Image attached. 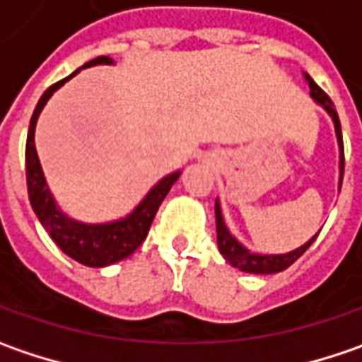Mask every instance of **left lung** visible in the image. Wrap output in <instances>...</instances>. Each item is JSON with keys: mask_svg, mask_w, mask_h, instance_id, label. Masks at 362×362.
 <instances>
[{"mask_svg": "<svg viewBox=\"0 0 362 362\" xmlns=\"http://www.w3.org/2000/svg\"><path fill=\"white\" fill-rule=\"evenodd\" d=\"M304 81L310 87V97L312 101L316 103L318 107H322L324 111L328 113V117L332 119L334 123V134H337V144H338V192H340V186H342V174H344V146H342V132H340V119H338L337 109H334V103L330 101V97L324 93L322 88L318 87L312 76L304 72ZM214 218H216V245H218V251L221 255L228 261L233 267H237L239 272L245 274H259V275H269V274H279L284 269H288L293 261L298 257L304 255L310 245L316 241L318 233L308 239L306 243L300 245L298 249H293L290 253H272V255H263V253H255L251 249H247L225 225V216H223V206H221V200L216 198L214 200Z\"/></svg>", "mask_w": 362, "mask_h": 362, "instance_id": "left-lung-1", "label": "left lung"}]
</instances>
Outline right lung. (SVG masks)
Instances as JSON below:
<instances>
[{
  "label": "right lung",
  "instance_id": "1",
  "mask_svg": "<svg viewBox=\"0 0 362 362\" xmlns=\"http://www.w3.org/2000/svg\"><path fill=\"white\" fill-rule=\"evenodd\" d=\"M99 64H109L113 66L115 60L109 56H99L83 64L78 71H74L71 76L58 81L56 85L46 88V93L40 97L38 105L34 109V115L30 119V129H28V141H25V180H28V197L30 204L38 216L40 225L46 228V233L71 259L78 261L87 267H107L117 261L125 259L134 253L139 245L146 241L148 230L151 227V221L156 212L160 209L162 200L170 192V188L178 182L182 176V170H176L168 174L164 178L156 182L146 197L135 204L132 211L125 216H119L113 221L105 223H85L78 218H72L71 214L60 209L58 200L52 194L44 170L40 164L38 151H36V123H38L40 113L46 107L48 99L54 95L58 88L62 87L72 76H76L83 69L99 66Z\"/></svg>",
  "mask_w": 362,
  "mask_h": 362
}]
</instances>
